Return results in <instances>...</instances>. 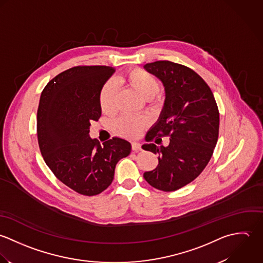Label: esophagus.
Listing matches in <instances>:
<instances>
[{"instance_id":"1","label":"esophagus","mask_w":263,"mask_h":263,"mask_svg":"<svg viewBox=\"0 0 263 263\" xmlns=\"http://www.w3.org/2000/svg\"><path fill=\"white\" fill-rule=\"evenodd\" d=\"M131 146H132V151H134V152L141 151V144L138 142H132Z\"/></svg>"}]
</instances>
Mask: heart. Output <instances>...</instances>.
I'll list each match as a JSON object with an SVG mask.
<instances>
[{"instance_id":"b5f03b06","label":"heart","mask_w":263,"mask_h":263,"mask_svg":"<svg viewBox=\"0 0 263 263\" xmlns=\"http://www.w3.org/2000/svg\"><path fill=\"white\" fill-rule=\"evenodd\" d=\"M117 82L125 84L136 91L143 100L148 102L154 101V97L159 90L158 78L152 73L135 68L118 76ZM118 105V88L115 83L107 81L100 92V106L102 111L111 116L117 111ZM147 126V121L142 117L122 116L112 124V129L116 134L126 138H136L141 135L144 128Z\"/></svg>"}]
</instances>
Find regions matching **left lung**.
<instances>
[{
    "instance_id": "obj_1",
    "label": "left lung",
    "mask_w": 263,
    "mask_h": 263,
    "mask_svg": "<svg viewBox=\"0 0 263 263\" xmlns=\"http://www.w3.org/2000/svg\"><path fill=\"white\" fill-rule=\"evenodd\" d=\"M144 68L162 82L165 100L158 122L145 136L151 143L142 145L158 155V166L143 177L158 190L176 191L208 165L218 138V108L210 86L192 69L170 61L148 63ZM164 136L170 137L169 145L158 146Z\"/></svg>"
}]
</instances>
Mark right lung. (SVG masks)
<instances>
[{
  "mask_svg": "<svg viewBox=\"0 0 263 263\" xmlns=\"http://www.w3.org/2000/svg\"><path fill=\"white\" fill-rule=\"evenodd\" d=\"M115 68L77 66L53 78L44 88L37 109L41 153L53 175L75 192L93 196L114 180L115 167L131 153L125 139L112 137L101 145L89 137L102 109L100 92Z\"/></svg>",
  "mask_w": 263,
  "mask_h": 263,
  "instance_id": "add662e5",
  "label": "right lung"
}]
</instances>
